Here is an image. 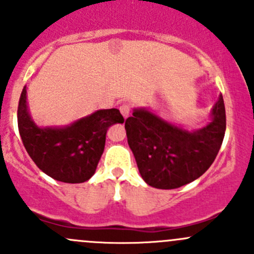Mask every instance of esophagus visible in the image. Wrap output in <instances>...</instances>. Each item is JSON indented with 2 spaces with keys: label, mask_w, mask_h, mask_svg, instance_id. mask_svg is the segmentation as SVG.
<instances>
[{
  "label": "esophagus",
  "mask_w": 254,
  "mask_h": 254,
  "mask_svg": "<svg viewBox=\"0 0 254 254\" xmlns=\"http://www.w3.org/2000/svg\"><path fill=\"white\" fill-rule=\"evenodd\" d=\"M119 111H120V113H122V114H123V117L127 118V117H129L130 111H131V109H130L129 104L124 103V104H122V106L119 107Z\"/></svg>",
  "instance_id": "esophagus-1"
}]
</instances>
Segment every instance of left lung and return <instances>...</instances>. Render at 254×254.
Returning <instances> with one entry per match:
<instances>
[{
  "label": "left lung",
  "instance_id": "left-lung-1",
  "mask_svg": "<svg viewBox=\"0 0 254 254\" xmlns=\"http://www.w3.org/2000/svg\"><path fill=\"white\" fill-rule=\"evenodd\" d=\"M127 143L142 179L153 188L176 189L209 170L219 153L226 130L222 96L212 109V122L187 131L145 109H135L125 122Z\"/></svg>",
  "mask_w": 254,
  "mask_h": 254
}]
</instances>
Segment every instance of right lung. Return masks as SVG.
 <instances>
[{"label": "right lung", "mask_w": 254, "mask_h": 254, "mask_svg": "<svg viewBox=\"0 0 254 254\" xmlns=\"http://www.w3.org/2000/svg\"><path fill=\"white\" fill-rule=\"evenodd\" d=\"M22 142L39 170L64 183H83L96 172L106 145L107 130L124 123L118 109L97 111L66 127H38L27 109V89L17 111Z\"/></svg>", "instance_id": "obj_1"}]
</instances>
